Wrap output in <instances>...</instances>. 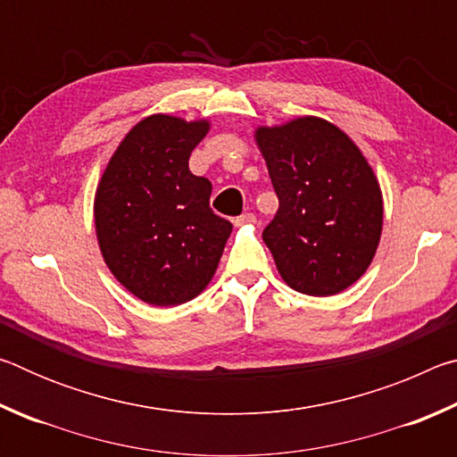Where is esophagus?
I'll list each match as a JSON object with an SVG mask.
<instances>
[{
  "mask_svg": "<svg viewBox=\"0 0 457 457\" xmlns=\"http://www.w3.org/2000/svg\"><path fill=\"white\" fill-rule=\"evenodd\" d=\"M256 221V218H253V213H242L239 218L234 220L236 226H245V223H253Z\"/></svg>",
  "mask_w": 457,
  "mask_h": 457,
  "instance_id": "1",
  "label": "esophagus"
}]
</instances>
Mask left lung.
<instances>
[{
	"mask_svg": "<svg viewBox=\"0 0 457 457\" xmlns=\"http://www.w3.org/2000/svg\"><path fill=\"white\" fill-rule=\"evenodd\" d=\"M278 195L266 245L282 280L308 296H332L367 272L383 229L373 169L343 130L319 117L260 127Z\"/></svg>",
	"mask_w": 457,
	"mask_h": 457,
	"instance_id": "8db88e82",
	"label": "left lung"
}]
</instances>
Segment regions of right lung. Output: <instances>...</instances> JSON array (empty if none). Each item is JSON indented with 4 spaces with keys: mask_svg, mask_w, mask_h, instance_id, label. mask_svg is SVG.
I'll return each instance as SVG.
<instances>
[{
    "mask_svg": "<svg viewBox=\"0 0 457 457\" xmlns=\"http://www.w3.org/2000/svg\"><path fill=\"white\" fill-rule=\"evenodd\" d=\"M207 130V120L146 117L122 138L98 183L100 252L114 278L146 304L195 298L231 234V223L210 207V179L189 171L191 151Z\"/></svg>",
    "mask_w": 457,
    "mask_h": 457,
    "instance_id": "obj_1",
    "label": "right lung"
}]
</instances>
